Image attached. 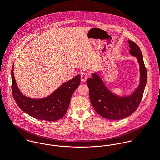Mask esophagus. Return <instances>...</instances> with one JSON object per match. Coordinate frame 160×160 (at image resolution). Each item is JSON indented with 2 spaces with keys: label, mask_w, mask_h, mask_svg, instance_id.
<instances>
[{
  "label": "esophagus",
  "mask_w": 160,
  "mask_h": 160,
  "mask_svg": "<svg viewBox=\"0 0 160 160\" xmlns=\"http://www.w3.org/2000/svg\"><path fill=\"white\" fill-rule=\"evenodd\" d=\"M89 74V73L87 72V71H84V72H82L81 74V79L82 82H84L87 80V79L88 78Z\"/></svg>",
  "instance_id": "1"
}]
</instances>
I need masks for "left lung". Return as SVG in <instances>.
Wrapping results in <instances>:
<instances>
[{"instance_id": "8db88e82", "label": "left lung", "mask_w": 160, "mask_h": 160, "mask_svg": "<svg viewBox=\"0 0 160 160\" xmlns=\"http://www.w3.org/2000/svg\"><path fill=\"white\" fill-rule=\"evenodd\" d=\"M128 43L129 53L136 57L140 71L139 86L132 94L121 97L113 94L96 73L92 74V78L87 80L91 102L95 111L106 119L118 120L130 116L137 109L142 98L147 81V71L138 46L129 40Z\"/></svg>"}]
</instances>
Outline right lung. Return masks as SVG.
<instances>
[{"mask_svg": "<svg viewBox=\"0 0 160 160\" xmlns=\"http://www.w3.org/2000/svg\"><path fill=\"white\" fill-rule=\"evenodd\" d=\"M12 68V95L18 106L26 113L40 120L54 121L62 118L66 113L71 98L81 83L80 75L65 82L51 95L42 99L25 96L19 89Z\"/></svg>", "mask_w": 160, "mask_h": 160, "instance_id": "obj_1", "label": "right lung"}]
</instances>
